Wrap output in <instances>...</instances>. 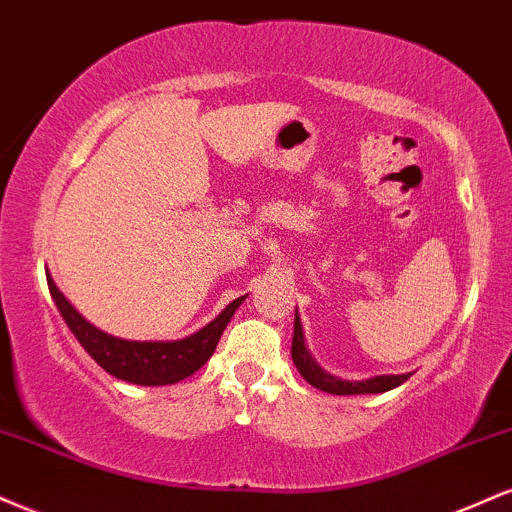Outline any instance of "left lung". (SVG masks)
I'll return each mask as SVG.
<instances>
[{
    "instance_id": "8db88e82",
    "label": "left lung",
    "mask_w": 512,
    "mask_h": 512,
    "mask_svg": "<svg viewBox=\"0 0 512 512\" xmlns=\"http://www.w3.org/2000/svg\"><path fill=\"white\" fill-rule=\"evenodd\" d=\"M292 362L297 366L299 374L304 376L306 383L318 390H326L330 395H364V393H386V390L398 388L400 383H405L410 374L400 376H374L366 378V381H342L338 376H330L328 371H323L321 366L314 362L309 350H306L304 333H302V321L294 314V338H292Z\"/></svg>"
}]
</instances>
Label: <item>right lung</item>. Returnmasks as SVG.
Segmentation results:
<instances>
[{
    "label": "right lung",
    "instance_id": "add662e5",
    "mask_svg": "<svg viewBox=\"0 0 512 512\" xmlns=\"http://www.w3.org/2000/svg\"><path fill=\"white\" fill-rule=\"evenodd\" d=\"M47 287L57 304L59 314L64 316L66 326L81 342V347L90 357L98 362L107 374L119 378V381L136 383V386H170V383L182 381V378L196 374L203 364L213 357L218 347L222 330L227 328L234 311L244 302V297H237L232 304L225 306V311L218 318L196 330L194 335L184 340L172 342H136L114 338L98 330L83 318L69 299L59 292L52 278H47Z\"/></svg>",
    "mask_w": 512,
    "mask_h": 512
}]
</instances>
